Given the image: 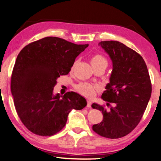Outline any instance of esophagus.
Returning <instances> with one entry per match:
<instances>
[{
	"label": "esophagus",
	"mask_w": 161,
	"mask_h": 161,
	"mask_svg": "<svg viewBox=\"0 0 161 161\" xmlns=\"http://www.w3.org/2000/svg\"><path fill=\"white\" fill-rule=\"evenodd\" d=\"M91 100H87V108H91Z\"/></svg>",
	"instance_id": "34e87169"
}]
</instances>
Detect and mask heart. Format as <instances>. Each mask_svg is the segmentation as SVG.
<instances>
[{
	"instance_id": "b5f03b06",
	"label": "heart",
	"mask_w": 161,
	"mask_h": 161,
	"mask_svg": "<svg viewBox=\"0 0 161 161\" xmlns=\"http://www.w3.org/2000/svg\"><path fill=\"white\" fill-rule=\"evenodd\" d=\"M90 61L93 69L97 68H104L106 69V68L108 65V60L106 59L105 56L100 54V53H96V54L92 56ZM73 67L74 65L72 66V68ZM76 89L81 95L91 98V97L95 96L96 93L98 92L99 88L98 86H94V85H92L89 83L81 82L77 85Z\"/></svg>"
}]
</instances>
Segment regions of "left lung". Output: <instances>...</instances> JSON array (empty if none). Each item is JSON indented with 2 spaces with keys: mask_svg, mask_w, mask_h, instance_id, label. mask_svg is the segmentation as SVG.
<instances>
[{
  "mask_svg": "<svg viewBox=\"0 0 161 161\" xmlns=\"http://www.w3.org/2000/svg\"><path fill=\"white\" fill-rule=\"evenodd\" d=\"M98 45L108 53L113 65L101 97L114 106L107 110L93 103V109L102 111L103 119L92 128L100 136L117 139L130 133L140 123L152 95V83L143 58L133 49L113 40L101 41Z\"/></svg>",
  "mask_w": 161,
  "mask_h": 161,
  "instance_id": "left-lung-1",
  "label": "left lung"
}]
</instances>
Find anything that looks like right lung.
I'll use <instances>...</instances> for the list:
<instances>
[{"mask_svg":"<svg viewBox=\"0 0 161 161\" xmlns=\"http://www.w3.org/2000/svg\"><path fill=\"white\" fill-rule=\"evenodd\" d=\"M89 45H76L56 37L28 44L17 56L11 77L14 107L23 124L33 133L52 136L64 128L72 109L87 105L73 91L53 93L56 80L66 75Z\"/></svg>","mask_w":161,"mask_h":161,"instance_id":"right-lung-1","label":"right lung"}]
</instances>
